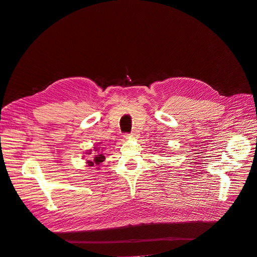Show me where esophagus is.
Here are the masks:
<instances>
[{
	"label": "esophagus",
	"instance_id": "1",
	"mask_svg": "<svg viewBox=\"0 0 257 257\" xmlns=\"http://www.w3.org/2000/svg\"><path fill=\"white\" fill-rule=\"evenodd\" d=\"M134 136H136V132L135 131L132 132L131 134H125V135H124V137H125V138H127V137H134Z\"/></svg>",
	"mask_w": 257,
	"mask_h": 257
}]
</instances>
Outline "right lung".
Listing matches in <instances>:
<instances>
[{
    "label": "right lung",
    "mask_w": 257,
    "mask_h": 257,
    "mask_svg": "<svg viewBox=\"0 0 257 257\" xmlns=\"http://www.w3.org/2000/svg\"><path fill=\"white\" fill-rule=\"evenodd\" d=\"M97 150H98V148L94 147V151H95L96 154H94V157H93V161H88L87 162L88 163V166H94V165L97 166V165H99L100 163H102L105 160L104 154L102 152H97ZM91 151L92 150L89 151V154H91Z\"/></svg>",
    "instance_id": "1"
}]
</instances>
